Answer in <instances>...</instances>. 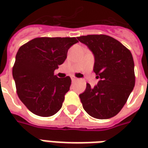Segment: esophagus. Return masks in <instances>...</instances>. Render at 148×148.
<instances>
[{"label": "esophagus", "mask_w": 148, "mask_h": 148, "mask_svg": "<svg viewBox=\"0 0 148 148\" xmlns=\"http://www.w3.org/2000/svg\"><path fill=\"white\" fill-rule=\"evenodd\" d=\"M71 80H72V82H75V81L77 80V78L75 77H71Z\"/></svg>", "instance_id": "obj_1"}]
</instances>
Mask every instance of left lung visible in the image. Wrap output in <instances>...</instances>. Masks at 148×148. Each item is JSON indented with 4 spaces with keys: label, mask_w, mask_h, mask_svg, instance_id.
Returning a JSON list of instances; mask_svg holds the SVG:
<instances>
[{
    "label": "left lung",
    "mask_w": 148,
    "mask_h": 148,
    "mask_svg": "<svg viewBox=\"0 0 148 148\" xmlns=\"http://www.w3.org/2000/svg\"><path fill=\"white\" fill-rule=\"evenodd\" d=\"M94 55L97 85L79 95L85 111L97 119H109L121 111L135 86L134 61L130 51L106 35L77 37Z\"/></svg>",
    "instance_id": "obj_1"
}]
</instances>
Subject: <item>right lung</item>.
<instances>
[{"instance_id": "add662e5", "label": "right lung", "mask_w": 148, "mask_h": 148, "mask_svg": "<svg viewBox=\"0 0 148 148\" xmlns=\"http://www.w3.org/2000/svg\"><path fill=\"white\" fill-rule=\"evenodd\" d=\"M75 37H41L32 39L18 50L12 76L19 98L32 113L51 116L61 109L70 90L69 76L59 78L54 71L66 58Z\"/></svg>"}]
</instances>
